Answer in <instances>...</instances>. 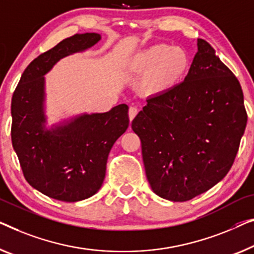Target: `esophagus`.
I'll use <instances>...</instances> for the list:
<instances>
[{"mask_svg":"<svg viewBox=\"0 0 254 254\" xmlns=\"http://www.w3.org/2000/svg\"><path fill=\"white\" fill-rule=\"evenodd\" d=\"M138 108L134 107V106H131L130 109H128V119H130V121H132L135 117V115L138 114Z\"/></svg>","mask_w":254,"mask_h":254,"instance_id":"1","label":"esophagus"}]
</instances>
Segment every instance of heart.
Returning a JSON list of instances; mask_svg holds the SVG:
<instances>
[{"label":"heart","instance_id":"b5f03b06","mask_svg":"<svg viewBox=\"0 0 254 254\" xmlns=\"http://www.w3.org/2000/svg\"><path fill=\"white\" fill-rule=\"evenodd\" d=\"M189 56L184 49L155 44L131 57L130 70L143 74L139 88L143 93L157 96L172 90L189 69Z\"/></svg>","mask_w":254,"mask_h":254}]
</instances>
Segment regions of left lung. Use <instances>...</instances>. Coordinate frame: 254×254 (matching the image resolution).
I'll return each mask as SVG.
<instances>
[{
	"mask_svg": "<svg viewBox=\"0 0 254 254\" xmlns=\"http://www.w3.org/2000/svg\"><path fill=\"white\" fill-rule=\"evenodd\" d=\"M235 75L202 39L184 82L149 97L132 121L151 190L185 202L222 180L247 127Z\"/></svg>",
	"mask_w": 254,
	"mask_h": 254,
	"instance_id": "obj_1",
	"label": "left lung"
}]
</instances>
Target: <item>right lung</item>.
<instances>
[{
    "label": "right lung",
    "mask_w": 254,
    "mask_h": 254,
    "mask_svg": "<svg viewBox=\"0 0 254 254\" xmlns=\"http://www.w3.org/2000/svg\"><path fill=\"white\" fill-rule=\"evenodd\" d=\"M100 40L97 33L63 40L29 64L12 96L11 138L26 180L42 194L64 202H78L99 190L109 151L128 127L126 104L48 126L44 76L60 59L84 52Z\"/></svg>",
    "instance_id": "add662e5"
}]
</instances>
